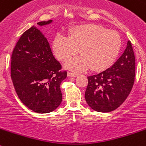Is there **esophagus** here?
<instances>
[{"instance_id": "1", "label": "esophagus", "mask_w": 146, "mask_h": 146, "mask_svg": "<svg viewBox=\"0 0 146 146\" xmlns=\"http://www.w3.org/2000/svg\"><path fill=\"white\" fill-rule=\"evenodd\" d=\"M67 76L76 77V76H77V74L76 73H71V72H68V73H67Z\"/></svg>"}]
</instances>
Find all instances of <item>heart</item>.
Returning <instances> with one entry per match:
<instances>
[{
  "label": "heart",
  "instance_id": "b5f03b06",
  "mask_svg": "<svg viewBox=\"0 0 146 146\" xmlns=\"http://www.w3.org/2000/svg\"><path fill=\"white\" fill-rule=\"evenodd\" d=\"M120 35L113 30L101 26L86 24L79 26L70 32L68 38L56 35L52 47L55 55L66 62L79 52L82 55L70 60L66 67L82 71L90 67L92 70H102L112 64L120 50Z\"/></svg>",
  "mask_w": 146,
  "mask_h": 146
}]
</instances>
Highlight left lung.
<instances>
[{
	"instance_id": "obj_1",
	"label": "left lung",
	"mask_w": 146,
	"mask_h": 146,
	"mask_svg": "<svg viewBox=\"0 0 146 146\" xmlns=\"http://www.w3.org/2000/svg\"><path fill=\"white\" fill-rule=\"evenodd\" d=\"M135 76V56L128 41L122 56L110 68L88 77L85 100L94 111L107 113L114 111L131 91Z\"/></svg>"
}]
</instances>
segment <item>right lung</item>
Masks as SVG:
<instances>
[{
	"mask_svg": "<svg viewBox=\"0 0 146 146\" xmlns=\"http://www.w3.org/2000/svg\"><path fill=\"white\" fill-rule=\"evenodd\" d=\"M52 21L37 24L44 26ZM11 59V78L22 103L38 113L56 110L62 101L60 85L67 77V71L62 70L42 33L34 26L24 32Z\"/></svg>",
	"mask_w": 146,
	"mask_h": 146,
	"instance_id": "1",
	"label": "right lung"
}]
</instances>
